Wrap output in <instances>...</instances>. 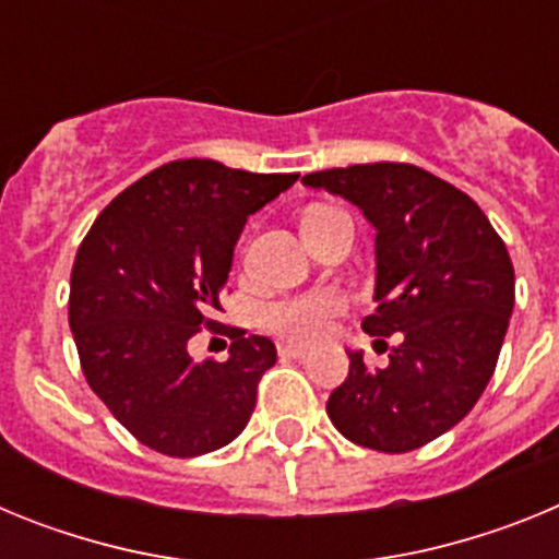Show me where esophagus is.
<instances>
[{
    "label": "esophagus",
    "mask_w": 559,
    "mask_h": 559,
    "mask_svg": "<svg viewBox=\"0 0 559 559\" xmlns=\"http://www.w3.org/2000/svg\"><path fill=\"white\" fill-rule=\"evenodd\" d=\"M280 355L283 358H305L308 347H302V344H280Z\"/></svg>",
    "instance_id": "esophagus-1"
}]
</instances>
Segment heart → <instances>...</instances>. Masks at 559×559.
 I'll return each instance as SVG.
<instances>
[{"instance_id": "heart-1", "label": "heart", "mask_w": 559, "mask_h": 559, "mask_svg": "<svg viewBox=\"0 0 559 559\" xmlns=\"http://www.w3.org/2000/svg\"><path fill=\"white\" fill-rule=\"evenodd\" d=\"M341 310V296L333 290H310V294L283 299L265 308L263 319L276 335L290 341H313L328 330L330 316Z\"/></svg>"}]
</instances>
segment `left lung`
<instances>
[{
	"label": "left lung",
	"instance_id": "left-lung-1",
	"mask_svg": "<svg viewBox=\"0 0 559 559\" xmlns=\"http://www.w3.org/2000/svg\"><path fill=\"white\" fill-rule=\"evenodd\" d=\"M302 185L347 199L374 226L378 308L360 328L397 335L383 369L347 349L330 423L355 445L417 451L462 423L496 372L515 305L510 251L467 192L423 167H333Z\"/></svg>",
	"mask_w": 559,
	"mask_h": 559
}]
</instances>
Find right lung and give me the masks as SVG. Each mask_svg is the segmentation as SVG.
<instances>
[{
  "mask_svg": "<svg viewBox=\"0 0 559 559\" xmlns=\"http://www.w3.org/2000/svg\"><path fill=\"white\" fill-rule=\"evenodd\" d=\"M299 173L231 170L212 159L162 165L97 215L78 249L69 328L88 386L151 451L201 456L229 445L276 364L263 335L224 328L229 358H190V338L231 271L249 215Z\"/></svg>",
  "mask_w": 559,
  "mask_h": 559,
  "instance_id": "obj_1",
  "label": "right lung"
}]
</instances>
